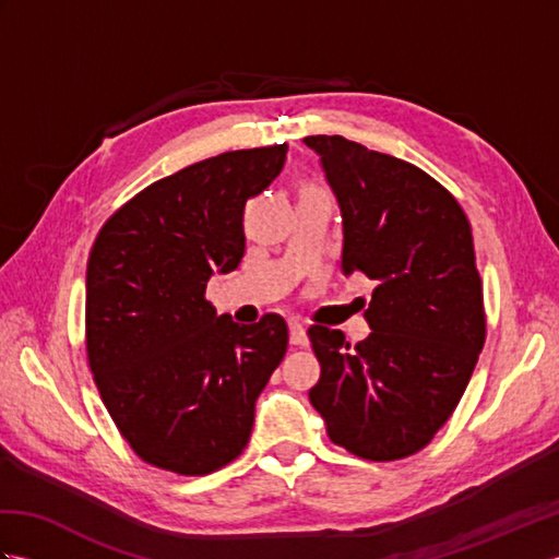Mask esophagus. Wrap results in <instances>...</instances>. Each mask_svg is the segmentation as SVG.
<instances>
[{
	"label": "esophagus",
	"instance_id": "1",
	"mask_svg": "<svg viewBox=\"0 0 559 559\" xmlns=\"http://www.w3.org/2000/svg\"><path fill=\"white\" fill-rule=\"evenodd\" d=\"M288 326H290V343H293V346H300V348L307 346V331L298 322V319H290Z\"/></svg>",
	"mask_w": 559,
	"mask_h": 559
}]
</instances>
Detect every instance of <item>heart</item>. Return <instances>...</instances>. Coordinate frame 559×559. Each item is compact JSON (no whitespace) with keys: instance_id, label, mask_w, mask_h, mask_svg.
Listing matches in <instances>:
<instances>
[{"instance_id":"heart-1","label":"heart","mask_w":559,"mask_h":559,"mask_svg":"<svg viewBox=\"0 0 559 559\" xmlns=\"http://www.w3.org/2000/svg\"><path fill=\"white\" fill-rule=\"evenodd\" d=\"M307 189H317V187H307Z\"/></svg>"}]
</instances>
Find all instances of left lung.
Instances as JSON below:
<instances>
[{
  "label": "left lung",
  "instance_id": "8db88e82",
  "mask_svg": "<svg viewBox=\"0 0 559 559\" xmlns=\"http://www.w3.org/2000/svg\"><path fill=\"white\" fill-rule=\"evenodd\" d=\"M322 156L343 216V271L377 283L355 343L307 329L322 377L310 403L329 439L367 461L413 456L432 442L483 350V281L471 223L435 177L343 136H305Z\"/></svg>",
  "mask_w": 559,
  "mask_h": 559
}]
</instances>
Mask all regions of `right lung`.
Returning <instances> with one entry per match:
<instances>
[{
	"label": "right lung",
	"instance_id": "obj_1",
	"mask_svg": "<svg viewBox=\"0 0 559 559\" xmlns=\"http://www.w3.org/2000/svg\"><path fill=\"white\" fill-rule=\"evenodd\" d=\"M288 144L228 151L141 189L103 223L86 271V353L117 430L151 466L209 476L242 454L288 324H235L206 300L245 254L242 209Z\"/></svg>",
	"mask_w": 559,
	"mask_h": 559
}]
</instances>
